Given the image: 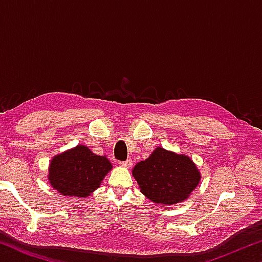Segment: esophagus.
<instances>
[{
	"label": "esophagus",
	"instance_id": "34e87169",
	"mask_svg": "<svg viewBox=\"0 0 262 262\" xmlns=\"http://www.w3.org/2000/svg\"><path fill=\"white\" fill-rule=\"evenodd\" d=\"M119 164H120V165L123 167H130L133 162L130 161V159H127V161H125V162H119Z\"/></svg>",
	"mask_w": 262,
	"mask_h": 262
}]
</instances>
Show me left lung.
I'll use <instances>...</instances> for the list:
<instances>
[{"mask_svg":"<svg viewBox=\"0 0 262 262\" xmlns=\"http://www.w3.org/2000/svg\"><path fill=\"white\" fill-rule=\"evenodd\" d=\"M133 176L150 201L167 206L186 200L201 179L188 156L163 148H156L149 158L137 163Z\"/></svg>","mask_w":262,"mask_h":262,"instance_id":"obj_1","label":"left lung"}]
</instances>
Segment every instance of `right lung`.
I'll return each instance as SVG.
<instances>
[{
    "label": "right lung",
    "mask_w": 262,
    "mask_h": 262,
    "mask_svg": "<svg viewBox=\"0 0 262 262\" xmlns=\"http://www.w3.org/2000/svg\"><path fill=\"white\" fill-rule=\"evenodd\" d=\"M111 170L112 164L106 156H98L85 145H77L53 157L48 180L64 196L86 198L99 187Z\"/></svg>",
    "instance_id": "add662e5"
}]
</instances>
